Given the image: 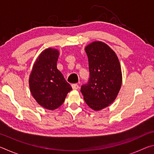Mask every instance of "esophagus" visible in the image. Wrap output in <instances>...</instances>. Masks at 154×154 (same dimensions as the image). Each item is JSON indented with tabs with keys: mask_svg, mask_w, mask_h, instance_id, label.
<instances>
[{
	"mask_svg": "<svg viewBox=\"0 0 154 154\" xmlns=\"http://www.w3.org/2000/svg\"><path fill=\"white\" fill-rule=\"evenodd\" d=\"M72 89L73 90H77L78 88H79V85H78L77 84H76V83H74V84H72Z\"/></svg>",
	"mask_w": 154,
	"mask_h": 154,
	"instance_id": "obj_1",
	"label": "esophagus"
}]
</instances>
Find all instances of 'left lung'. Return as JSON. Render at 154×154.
Segmentation results:
<instances>
[{
    "label": "left lung",
    "instance_id": "obj_1",
    "mask_svg": "<svg viewBox=\"0 0 154 154\" xmlns=\"http://www.w3.org/2000/svg\"><path fill=\"white\" fill-rule=\"evenodd\" d=\"M85 50L89 62L90 79L81 88V92L91 109L100 111L110 105L120 90V63L115 51L102 41H94Z\"/></svg>",
    "mask_w": 154,
    "mask_h": 154
}]
</instances>
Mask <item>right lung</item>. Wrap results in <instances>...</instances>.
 Returning a JSON list of instances; mask_svg holds the SVG:
<instances>
[{"mask_svg":"<svg viewBox=\"0 0 154 154\" xmlns=\"http://www.w3.org/2000/svg\"><path fill=\"white\" fill-rule=\"evenodd\" d=\"M59 51L48 48L34 63L29 77V87L33 98L45 109L54 110L63 104L72 90L63 75L57 69Z\"/></svg>","mask_w":154,"mask_h":154,"instance_id":"add662e5","label":"right lung"}]
</instances>
